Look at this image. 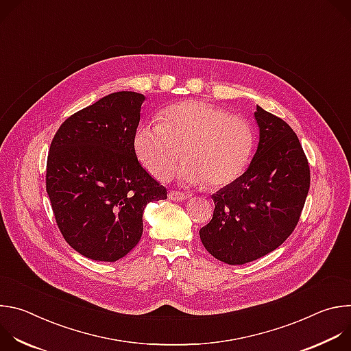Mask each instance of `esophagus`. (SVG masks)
Wrapping results in <instances>:
<instances>
[{
  "label": "esophagus",
  "instance_id": "obj_1",
  "mask_svg": "<svg viewBox=\"0 0 351 351\" xmlns=\"http://www.w3.org/2000/svg\"><path fill=\"white\" fill-rule=\"evenodd\" d=\"M168 197H169V199H173V202H182V199H186L190 195L187 193H182V191H171L168 194Z\"/></svg>",
  "mask_w": 351,
  "mask_h": 351
}]
</instances>
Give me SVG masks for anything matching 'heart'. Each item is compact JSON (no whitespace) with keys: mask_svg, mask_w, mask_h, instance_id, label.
<instances>
[{"mask_svg":"<svg viewBox=\"0 0 351 351\" xmlns=\"http://www.w3.org/2000/svg\"><path fill=\"white\" fill-rule=\"evenodd\" d=\"M254 147L252 125L240 115L203 101H186L160 114V123H143L133 136V148L143 167L160 180L175 171L184 184L221 187L245 169Z\"/></svg>","mask_w":351,"mask_h":351,"instance_id":"obj_1","label":"heart"}]
</instances>
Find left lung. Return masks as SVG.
<instances>
[{"mask_svg":"<svg viewBox=\"0 0 351 351\" xmlns=\"http://www.w3.org/2000/svg\"><path fill=\"white\" fill-rule=\"evenodd\" d=\"M260 138L247 171L215 194L214 215L199 229L207 252L229 265L258 260L294 230L310 189V167L293 129L260 106Z\"/></svg>","mask_w":351,"mask_h":351,"instance_id":"1","label":"left lung"}]
</instances>
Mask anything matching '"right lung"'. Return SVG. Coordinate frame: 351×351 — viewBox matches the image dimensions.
Returning a JSON list of instances; mask_svg holds the SVG:
<instances>
[{"label":"right lung","mask_w":351,"mask_h":351,"mask_svg":"<svg viewBox=\"0 0 351 351\" xmlns=\"http://www.w3.org/2000/svg\"><path fill=\"white\" fill-rule=\"evenodd\" d=\"M145 97L118 91L69 117L47 160V193L57 225L82 256L114 263L136 247L148 203L167 189L140 165L133 136Z\"/></svg>","instance_id":"right-lung-1"}]
</instances>
